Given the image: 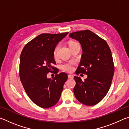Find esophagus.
<instances>
[{
    "mask_svg": "<svg viewBox=\"0 0 129 129\" xmlns=\"http://www.w3.org/2000/svg\"><path fill=\"white\" fill-rule=\"evenodd\" d=\"M68 78H71V79H73V76L69 75L68 76Z\"/></svg>",
    "mask_w": 129,
    "mask_h": 129,
    "instance_id": "obj_1",
    "label": "esophagus"
}]
</instances>
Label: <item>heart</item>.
<instances>
[{"mask_svg":"<svg viewBox=\"0 0 129 129\" xmlns=\"http://www.w3.org/2000/svg\"><path fill=\"white\" fill-rule=\"evenodd\" d=\"M77 43L75 42V41H71V42L69 43V47ZM59 48H60L59 44L57 45L55 47V48H54V51H53V56L54 58L57 57ZM75 63L74 62H69L67 63H65V64H62L61 66V68L62 71L64 72H69V73L72 72L74 70V65H75Z\"/></svg>","mask_w":129,"mask_h":129,"instance_id":"heart-1","label":"heart"}]
</instances>
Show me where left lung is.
<instances>
[{"mask_svg": "<svg viewBox=\"0 0 129 129\" xmlns=\"http://www.w3.org/2000/svg\"><path fill=\"white\" fill-rule=\"evenodd\" d=\"M69 36L79 41L82 49L76 75H88L84 81L75 76L74 94L81 103L94 105L105 97L112 84L114 73L112 52L106 41L91 30L72 32Z\"/></svg>", "mask_w": 129, "mask_h": 129, "instance_id": "obj_1", "label": "left lung"}]
</instances>
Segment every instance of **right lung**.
I'll return each mask as SVG.
<instances>
[{
    "label": "right lung",
    "mask_w": 129,
    "mask_h": 129,
    "mask_svg": "<svg viewBox=\"0 0 129 129\" xmlns=\"http://www.w3.org/2000/svg\"><path fill=\"white\" fill-rule=\"evenodd\" d=\"M68 34L39 35L25 45L21 53L20 81L29 99L41 108H49L57 103L68 79L67 73L57 74L58 70L53 66L56 64L54 48ZM49 72L56 74L55 77L48 79Z\"/></svg>",
    "instance_id": "1"
}]
</instances>
